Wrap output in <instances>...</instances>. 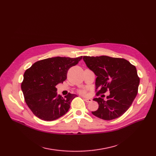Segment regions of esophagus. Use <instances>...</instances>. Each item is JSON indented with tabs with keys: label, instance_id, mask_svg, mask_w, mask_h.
<instances>
[{
	"label": "esophagus",
	"instance_id": "34e87169",
	"mask_svg": "<svg viewBox=\"0 0 156 156\" xmlns=\"http://www.w3.org/2000/svg\"><path fill=\"white\" fill-rule=\"evenodd\" d=\"M84 101H85V102H90L92 101V99H89V98H85Z\"/></svg>",
	"mask_w": 156,
	"mask_h": 156
}]
</instances>
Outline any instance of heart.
Masks as SVG:
<instances>
[{
	"mask_svg": "<svg viewBox=\"0 0 156 156\" xmlns=\"http://www.w3.org/2000/svg\"><path fill=\"white\" fill-rule=\"evenodd\" d=\"M80 92L81 93V94H85V90H80Z\"/></svg>",
	"mask_w": 156,
	"mask_h": 156,
	"instance_id": "b5f03b06",
	"label": "heart"
}]
</instances>
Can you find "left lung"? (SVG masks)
Returning a JSON list of instances; mask_svg holds the SVG:
<instances>
[{
    "mask_svg": "<svg viewBox=\"0 0 156 156\" xmlns=\"http://www.w3.org/2000/svg\"><path fill=\"white\" fill-rule=\"evenodd\" d=\"M87 66L97 76V95L109 90L106 100L94 98L99 108L92 113L104 120H112L122 116L132 104L138 93L140 78L136 69L127 60L106 55L83 56Z\"/></svg>",
    "mask_w": 156,
    "mask_h": 156,
    "instance_id": "1",
    "label": "left lung"
}]
</instances>
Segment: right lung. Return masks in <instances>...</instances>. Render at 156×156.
I'll list each match as a JSON object with an SVG mask.
<instances>
[{
    "label": "right lung",
    "instance_id": "right-lung-1",
    "mask_svg": "<svg viewBox=\"0 0 156 156\" xmlns=\"http://www.w3.org/2000/svg\"><path fill=\"white\" fill-rule=\"evenodd\" d=\"M81 59L82 56L51 57L35 62L24 72L21 90L27 105L37 118L54 121L68 111L77 95L69 93L62 97L55 87L66 80L68 69Z\"/></svg>",
    "mask_w": 156,
    "mask_h": 156
}]
</instances>
